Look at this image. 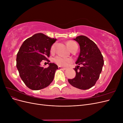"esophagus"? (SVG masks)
I'll use <instances>...</instances> for the list:
<instances>
[{
	"label": "esophagus",
	"instance_id": "obj_1",
	"mask_svg": "<svg viewBox=\"0 0 123 123\" xmlns=\"http://www.w3.org/2000/svg\"><path fill=\"white\" fill-rule=\"evenodd\" d=\"M58 69H61V70H66V68H62V67H61V66H58Z\"/></svg>",
	"mask_w": 123,
	"mask_h": 123
}]
</instances>
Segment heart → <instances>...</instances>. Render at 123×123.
I'll return each instance as SVG.
<instances>
[{
  "mask_svg": "<svg viewBox=\"0 0 123 123\" xmlns=\"http://www.w3.org/2000/svg\"><path fill=\"white\" fill-rule=\"evenodd\" d=\"M75 43L72 41H68L67 43V44L68 47L69 48V49L71 50L73 48L74 44ZM56 43L53 44L52 46L51 47V52L52 53H53L55 51V48ZM54 62L57 65L60 66H68L70 63L72 62V60L71 58L65 57L62 56H57L54 58Z\"/></svg>",
  "mask_w": 123,
  "mask_h": 123,
  "instance_id": "obj_1",
  "label": "heart"
}]
</instances>
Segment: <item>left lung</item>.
Returning <instances> with one entry per match:
<instances>
[{"label":"left lung","instance_id":"left-lung-1","mask_svg":"<svg viewBox=\"0 0 123 123\" xmlns=\"http://www.w3.org/2000/svg\"><path fill=\"white\" fill-rule=\"evenodd\" d=\"M74 40L79 43L80 53L74 68L76 76L69 79L72 86L81 90H87L95 85L99 77L104 64L103 56L96 44L87 37L80 35Z\"/></svg>","mask_w":123,"mask_h":123}]
</instances>
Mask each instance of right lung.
<instances>
[{"mask_svg": "<svg viewBox=\"0 0 123 123\" xmlns=\"http://www.w3.org/2000/svg\"><path fill=\"white\" fill-rule=\"evenodd\" d=\"M56 40L43 33H37L25 40L18 52L16 67L20 77L33 90L43 89L52 82L58 66L49 63V66L44 68L40 64L43 60L50 62L47 58Z\"/></svg>", "mask_w": 123, "mask_h": 123, "instance_id": "right-lung-1", "label": "right lung"}]
</instances>
